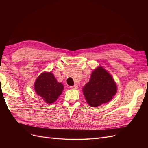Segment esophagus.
Returning <instances> with one entry per match:
<instances>
[{
	"label": "esophagus",
	"instance_id": "34e87169",
	"mask_svg": "<svg viewBox=\"0 0 148 148\" xmlns=\"http://www.w3.org/2000/svg\"><path fill=\"white\" fill-rule=\"evenodd\" d=\"M70 88L71 89H77L78 88V85L77 84H75L74 86H70Z\"/></svg>",
	"mask_w": 148,
	"mask_h": 148
}]
</instances>
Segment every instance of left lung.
<instances>
[{
  "label": "left lung",
  "mask_w": 148,
  "mask_h": 148,
  "mask_svg": "<svg viewBox=\"0 0 148 148\" xmlns=\"http://www.w3.org/2000/svg\"><path fill=\"white\" fill-rule=\"evenodd\" d=\"M82 89L88 104L97 107L113 99L117 85L108 71L99 66L92 71L89 82Z\"/></svg>",
  "instance_id": "left-lung-1"
}]
</instances>
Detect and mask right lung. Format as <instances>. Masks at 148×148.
Wrapping results in <instances>:
<instances>
[{
    "label": "right lung",
    "instance_id": "add662e5",
    "mask_svg": "<svg viewBox=\"0 0 148 148\" xmlns=\"http://www.w3.org/2000/svg\"><path fill=\"white\" fill-rule=\"evenodd\" d=\"M34 91L47 104L55 102L62 95L64 86L57 82L52 72L44 71L34 82Z\"/></svg>",
    "mask_w": 148,
    "mask_h": 148
}]
</instances>
